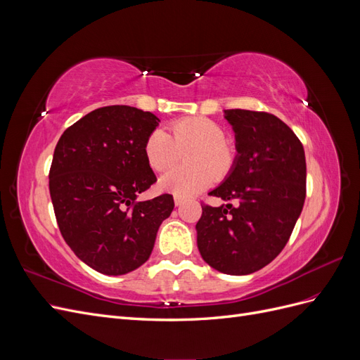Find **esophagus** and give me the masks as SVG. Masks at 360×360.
<instances>
[{
  "label": "esophagus",
  "mask_w": 360,
  "mask_h": 360,
  "mask_svg": "<svg viewBox=\"0 0 360 360\" xmlns=\"http://www.w3.org/2000/svg\"><path fill=\"white\" fill-rule=\"evenodd\" d=\"M183 202H184V198H181V197H174V204H176L177 207H180Z\"/></svg>",
  "instance_id": "esophagus-1"
}]
</instances>
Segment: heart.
Returning a JSON list of instances; mask_svg holds the SVG:
<instances>
[{
  "instance_id": "heart-1",
  "label": "heart",
  "mask_w": 360,
  "mask_h": 360,
  "mask_svg": "<svg viewBox=\"0 0 360 360\" xmlns=\"http://www.w3.org/2000/svg\"><path fill=\"white\" fill-rule=\"evenodd\" d=\"M192 147L186 155L188 167L168 171L160 179V188L176 197H191L207 189L231 171L236 155L226 144L225 130L213 120L181 118L169 126V134L155 129L144 141V158L153 171H167L179 160L180 150Z\"/></svg>"
}]
</instances>
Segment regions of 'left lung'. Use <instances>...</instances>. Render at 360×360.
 I'll list each match as a JSON object with an SVG mask.
<instances>
[{
	"label": "left lung",
	"instance_id": "obj_1",
	"mask_svg": "<svg viewBox=\"0 0 360 360\" xmlns=\"http://www.w3.org/2000/svg\"><path fill=\"white\" fill-rule=\"evenodd\" d=\"M237 156L221 186L202 204L197 243L204 261L226 275H249L287 245L307 197V162L300 139L276 115L225 110Z\"/></svg>",
	"mask_w": 360,
	"mask_h": 360
}]
</instances>
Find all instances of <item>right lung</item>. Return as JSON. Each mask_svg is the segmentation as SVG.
<instances>
[{"mask_svg":"<svg viewBox=\"0 0 360 360\" xmlns=\"http://www.w3.org/2000/svg\"><path fill=\"white\" fill-rule=\"evenodd\" d=\"M159 122L134 106H103L64 130L53 151L49 192L61 236L99 274L143 266L174 209L169 193L136 200L156 183L143 147Z\"/></svg>","mask_w":360,"mask_h":360,"instance_id":"add662e5","label":"right lung"}]
</instances>
